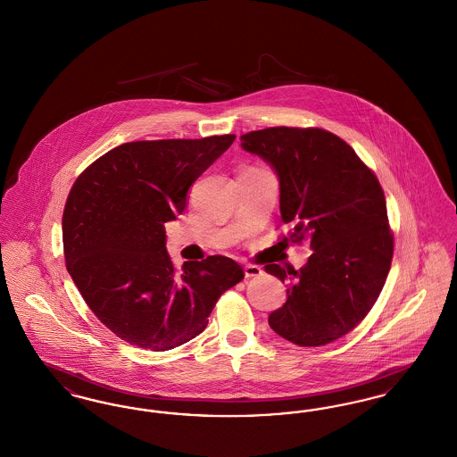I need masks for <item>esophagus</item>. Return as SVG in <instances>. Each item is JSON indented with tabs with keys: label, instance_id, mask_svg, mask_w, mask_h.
Returning <instances> with one entry per match:
<instances>
[{
	"label": "esophagus",
	"instance_id": "obj_1",
	"mask_svg": "<svg viewBox=\"0 0 457 457\" xmlns=\"http://www.w3.org/2000/svg\"><path fill=\"white\" fill-rule=\"evenodd\" d=\"M243 272H245V278H259V276H262V269L257 265H245Z\"/></svg>",
	"mask_w": 457,
	"mask_h": 457
}]
</instances>
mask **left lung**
Listing matches in <instances>:
<instances>
[{"label": "left lung", "mask_w": 457, "mask_h": 457, "mask_svg": "<svg viewBox=\"0 0 457 457\" xmlns=\"http://www.w3.org/2000/svg\"><path fill=\"white\" fill-rule=\"evenodd\" d=\"M239 140L278 174L281 219L293 226L281 243L308 241L313 252L300 270L265 265L287 287L269 326L298 346L328 345L367 317L387 279L394 239L382 187L330 131L274 127Z\"/></svg>", "instance_id": "1"}]
</instances>
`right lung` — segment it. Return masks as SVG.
<instances>
[{
  "instance_id": "add662e5",
  "label": "right lung",
  "mask_w": 457,
  "mask_h": 457,
  "mask_svg": "<svg viewBox=\"0 0 457 457\" xmlns=\"http://www.w3.org/2000/svg\"><path fill=\"white\" fill-rule=\"evenodd\" d=\"M235 135L114 147L73 183L63 211L66 269L94 315L131 346L168 351L198 336L219 296L243 279L222 255L176 272L164 224Z\"/></svg>"
}]
</instances>
